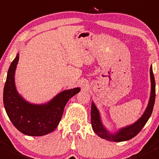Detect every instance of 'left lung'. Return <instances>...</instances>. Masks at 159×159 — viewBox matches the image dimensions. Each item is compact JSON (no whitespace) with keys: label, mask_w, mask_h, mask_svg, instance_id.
Listing matches in <instances>:
<instances>
[{"label":"left lung","mask_w":159,"mask_h":159,"mask_svg":"<svg viewBox=\"0 0 159 159\" xmlns=\"http://www.w3.org/2000/svg\"><path fill=\"white\" fill-rule=\"evenodd\" d=\"M150 75L151 83H152L150 99H149L148 105V107L146 110L144 111V114L134 124L120 129L116 134L109 133L107 130L105 128L104 126L102 124L101 118H100V115L98 109H97L96 106H95L93 102L92 103V107H91V122H92V127L95 133L98 137L109 141L121 142V141H125L132 139L142 130V128L144 127L146 123L148 120L149 117L152 115L155 100V81L152 67L150 68Z\"/></svg>","instance_id":"obj_1"}]
</instances>
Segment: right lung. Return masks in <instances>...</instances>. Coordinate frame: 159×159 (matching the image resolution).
<instances>
[{
  "label": "right lung",
  "mask_w": 159,
  "mask_h": 159,
  "mask_svg": "<svg viewBox=\"0 0 159 159\" xmlns=\"http://www.w3.org/2000/svg\"><path fill=\"white\" fill-rule=\"evenodd\" d=\"M18 59V53L11 64L4 84L3 101L6 112L13 125L24 134L43 136L51 133L59 124L67 101L80 92V88L63 91L46 104H31L15 88V73Z\"/></svg>",
  "instance_id": "1"
}]
</instances>
